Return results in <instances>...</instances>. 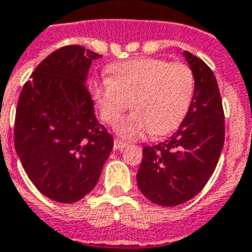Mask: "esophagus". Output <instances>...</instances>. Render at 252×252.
Returning a JSON list of instances; mask_svg holds the SVG:
<instances>
[{
  "label": "esophagus",
  "instance_id": "obj_1",
  "mask_svg": "<svg viewBox=\"0 0 252 252\" xmlns=\"http://www.w3.org/2000/svg\"><path fill=\"white\" fill-rule=\"evenodd\" d=\"M126 144L123 143L122 140L116 139L115 141H113V149H116V151H120V149H123V148H126Z\"/></svg>",
  "mask_w": 252,
  "mask_h": 252
}]
</instances>
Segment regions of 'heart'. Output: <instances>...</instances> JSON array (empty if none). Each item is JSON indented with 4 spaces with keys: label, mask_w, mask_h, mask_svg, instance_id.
I'll list each match as a JSON object with an SVG mask.
<instances>
[{
    "label": "heart",
    "mask_w": 252,
    "mask_h": 252,
    "mask_svg": "<svg viewBox=\"0 0 252 252\" xmlns=\"http://www.w3.org/2000/svg\"><path fill=\"white\" fill-rule=\"evenodd\" d=\"M109 78L92 86V95L101 120L115 126L129 108L134 112L118 126L124 139L165 134L185 118L194 92V76L184 63L156 58H139L116 63Z\"/></svg>",
    "instance_id": "1"
}]
</instances>
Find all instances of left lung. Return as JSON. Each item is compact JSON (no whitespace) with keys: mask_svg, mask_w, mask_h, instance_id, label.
I'll list each match as a JSON object with an SVG mask.
<instances>
[{"mask_svg":"<svg viewBox=\"0 0 252 252\" xmlns=\"http://www.w3.org/2000/svg\"><path fill=\"white\" fill-rule=\"evenodd\" d=\"M194 76V94L178 129L162 143L143 148L136 176L141 193L160 206H177L198 194L220 160L224 113L213 71L184 51Z\"/></svg>","mask_w":252,"mask_h":252,"instance_id":"1","label":"left lung"}]
</instances>
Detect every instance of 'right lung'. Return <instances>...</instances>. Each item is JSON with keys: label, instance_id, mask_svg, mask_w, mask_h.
<instances>
[{"label": "right lung", "instance_id": "1", "mask_svg": "<svg viewBox=\"0 0 252 252\" xmlns=\"http://www.w3.org/2000/svg\"><path fill=\"white\" fill-rule=\"evenodd\" d=\"M100 57L83 46L61 47L36 66L19 95L15 151L30 181L57 202L86 197L113 148L86 86L92 61Z\"/></svg>", "mask_w": 252, "mask_h": 252}]
</instances>
